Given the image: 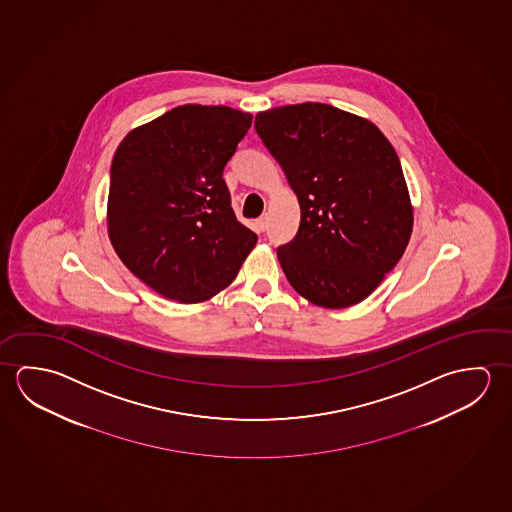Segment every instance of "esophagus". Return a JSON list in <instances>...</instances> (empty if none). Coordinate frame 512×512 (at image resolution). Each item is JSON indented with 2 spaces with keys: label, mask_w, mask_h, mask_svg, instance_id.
<instances>
[{
  "label": "esophagus",
  "mask_w": 512,
  "mask_h": 512,
  "mask_svg": "<svg viewBox=\"0 0 512 512\" xmlns=\"http://www.w3.org/2000/svg\"><path fill=\"white\" fill-rule=\"evenodd\" d=\"M268 221L269 218L266 216V214H264V216H260V218L257 219V223H255V225H257V228H259V232H264V230L268 228Z\"/></svg>",
  "instance_id": "esophagus-1"
}]
</instances>
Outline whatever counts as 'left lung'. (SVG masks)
<instances>
[{
    "mask_svg": "<svg viewBox=\"0 0 512 512\" xmlns=\"http://www.w3.org/2000/svg\"><path fill=\"white\" fill-rule=\"evenodd\" d=\"M255 130L302 210L293 241L277 250L289 284L327 309L362 302L411 239V198L393 146L368 119L310 101L259 112Z\"/></svg>",
    "mask_w": 512,
    "mask_h": 512,
    "instance_id": "8db88e82",
    "label": "left lung"
}]
</instances>
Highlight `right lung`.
Here are the masks:
<instances>
[{
	"instance_id": "right-lung-1",
	"label": "right lung",
	"mask_w": 512,
	"mask_h": 512,
	"mask_svg": "<svg viewBox=\"0 0 512 512\" xmlns=\"http://www.w3.org/2000/svg\"><path fill=\"white\" fill-rule=\"evenodd\" d=\"M252 114L182 105L126 135L110 166V243L164 298L205 302L237 277L257 234L235 218L223 169Z\"/></svg>"
}]
</instances>
